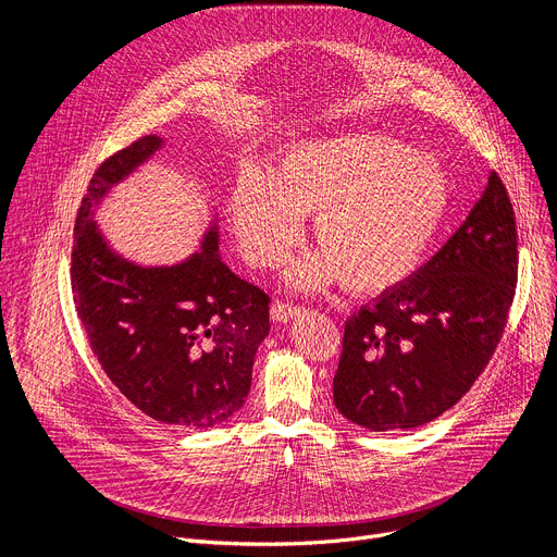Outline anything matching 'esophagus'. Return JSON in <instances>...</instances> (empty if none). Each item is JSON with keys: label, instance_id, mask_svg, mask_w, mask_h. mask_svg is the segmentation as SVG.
<instances>
[{"label": "esophagus", "instance_id": "1", "mask_svg": "<svg viewBox=\"0 0 557 557\" xmlns=\"http://www.w3.org/2000/svg\"><path fill=\"white\" fill-rule=\"evenodd\" d=\"M297 314H301V308H299V306H290V304H286V301H275L273 308H271L273 322H280V324H286V322L295 320Z\"/></svg>", "mask_w": 557, "mask_h": 557}]
</instances>
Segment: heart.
I'll use <instances>...</instances> for the list:
<instances>
[{"label": "heart", "mask_w": 557, "mask_h": 557, "mask_svg": "<svg viewBox=\"0 0 557 557\" xmlns=\"http://www.w3.org/2000/svg\"><path fill=\"white\" fill-rule=\"evenodd\" d=\"M449 209L447 174L428 151L381 134H348L288 145L267 176L245 172L228 194V215L245 256L280 264L314 213L322 253L295 262L288 282L312 288L339 277L357 295L406 282L425 260Z\"/></svg>", "instance_id": "b5f03b06"}]
</instances>
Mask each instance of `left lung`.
I'll use <instances>...</instances> for the list:
<instances>
[{
	"mask_svg": "<svg viewBox=\"0 0 557 557\" xmlns=\"http://www.w3.org/2000/svg\"><path fill=\"white\" fill-rule=\"evenodd\" d=\"M516 280V218L492 172L443 249L346 322L337 410L370 432L419 428L447 412L492 359Z\"/></svg>",
	"mask_w": 557,
	"mask_h": 557,
	"instance_id": "8db88e82",
	"label": "left lung"
}]
</instances>
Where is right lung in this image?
<instances>
[{"label": "right lung", "instance_id": "right-lung-1", "mask_svg": "<svg viewBox=\"0 0 557 557\" xmlns=\"http://www.w3.org/2000/svg\"><path fill=\"white\" fill-rule=\"evenodd\" d=\"M163 145L156 134L138 138L95 172L76 213L72 293L99 363L127 399L161 423L207 430L245 406L271 331L269 295L222 262L215 215L198 251L176 264L145 267L114 251L97 209Z\"/></svg>", "mask_w": 557, "mask_h": 557}]
</instances>
